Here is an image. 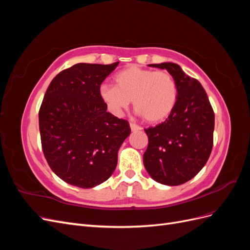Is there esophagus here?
<instances>
[{
	"label": "esophagus",
	"instance_id": "esophagus-1",
	"mask_svg": "<svg viewBox=\"0 0 250 250\" xmlns=\"http://www.w3.org/2000/svg\"><path fill=\"white\" fill-rule=\"evenodd\" d=\"M130 129H131V131H139V130H141L142 128L139 126V125H137V124H133V123H130Z\"/></svg>",
	"mask_w": 250,
	"mask_h": 250
}]
</instances>
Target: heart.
Listing matches in <instances>:
<instances>
[{"label":"heart","instance_id":"obj_1","mask_svg":"<svg viewBox=\"0 0 250 250\" xmlns=\"http://www.w3.org/2000/svg\"><path fill=\"white\" fill-rule=\"evenodd\" d=\"M115 81L116 85L103 84L99 89L101 100L113 116L120 117L133 100L138 115L149 123H160L176 106L177 84L168 72L130 65L118 72Z\"/></svg>","mask_w":250,"mask_h":250}]
</instances>
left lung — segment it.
I'll use <instances>...</instances> for the list:
<instances>
[{
  "mask_svg": "<svg viewBox=\"0 0 250 250\" xmlns=\"http://www.w3.org/2000/svg\"><path fill=\"white\" fill-rule=\"evenodd\" d=\"M175 79L176 106L164 123L145 129L148 148L144 166L151 178L166 186L192 179L207 164L213 148L215 116L200 83L173 62L150 64Z\"/></svg>",
  "mask_w": 250,
  "mask_h": 250,
  "instance_id": "left-lung-1",
  "label": "left lung"
}]
</instances>
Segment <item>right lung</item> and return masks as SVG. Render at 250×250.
Listing matches in <instances>:
<instances>
[{
	"instance_id": "obj_1",
	"label": "right lung",
	"mask_w": 250,
	"mask_h": 250,
	"mask_svg": "<svg viewBox=\"0 0 250 250\" xmlns=\"http://www.w3.org/2000/svg\"><path fill=\"white\" fill-rule=\"evenodd\" d=\"M111 64L77 63L50 83L39 113L44 157L66 184L89 188L107 180L118 151L130 134L127 121L107 112L101 83L116 69Z\"/></svg>"
}]
</instances>
